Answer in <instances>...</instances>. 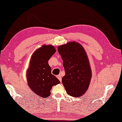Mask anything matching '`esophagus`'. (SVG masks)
I'll return each mask as SVG.
<instances>
[{
    "instance_id": "34e87169",
    "label": "esophagus",
    "mask_w": 122,
    "mask_h": 122,
    "mask_svg": "<svg viewBox=\"0 0 122 122\" xmlns=\"http://www.w3.org/2000/svg\"><path fill=\"white\" fill-rule=\"evenodd\" d=\"M56 77H57V78L60 80V81L61 82V75H57V76Z\"/></svg>"
}]
</instances>
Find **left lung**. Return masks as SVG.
Listing matches in <instances>:
<instances>
[{
  "instance_id": "obj_1",
  "label": "left lung",
  "mask_w": 122,
  "mask_h": 122,
  "mask_svg": "<svg viewBox=\"0 0 122 122\" xmlns=\"http://www.w3.org/2000/svg\"><path fill=\"white\" fill-rule=\"evenodd\" d=\"M58 52L63 60L65 75L62 78L67 93L72 97H80L88 90L92 71L84 48L75 41L59 46Z\"/></svg>"
}]
</instances>
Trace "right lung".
I'll use <instances>...</instances> for the list:
<instances>
[{
    "label": "right lung",
    "mask_w": 122,
    "mask_h": 122,
    "mask_svg": "<svg viewBox=\"0 0 122 122\" xmlns=\"http://www.w3.org/2000/svg\"><path fill=\"white\" fill-rule=\"evenodd\" d=\"M55 52L54 46L44 45L37 49L31 57L26 71L27 83L32 91L40 97H49L53 86L60 83L51 73V67L48 63Z\"/></svg>",
    "instance_id": "right-lung-1"
}]
</instances>
